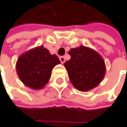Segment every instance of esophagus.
Listing matches in <instances>:
<instances>
[{
    "instance_id": "obj_1",
    "label": "esophagus",
    "mask_w": 127,
    "mask_h": 127,
    "mask_svg": "<svg viewBox=\"0 0 127 127\" xmlns=\"http://www.w3.org/2000/svg\"><path fill=\"white\" fill-rule=\"evenodd\" d=\"M59 60L61 62V64H64L65 62V57L64 56H60L59 57Z\"/></svg>"
}]
</instances>
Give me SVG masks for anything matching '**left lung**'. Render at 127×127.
<instances>
[{
    "label": "left lung",
    "instance_id": "1",
    "mask_svg": "<svg viewBox=\"0 0 127 127\" xmlns=\"http://www.w3.org/2000/svg\"><path fill=\"white\" fill-rule=\"evenodd\" d=\"M71 59L64 64L71 83L77 90L86 92L95 88L103 80L106 66L103 58L85 46L71 49Z\"/></svg>",
    "mask_w": 127,
    "mask_h": 127
}]
</instances>
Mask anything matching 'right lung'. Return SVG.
<instances>
[{
	"mask_svg": "<svg viewBox=\"0 0 127 127\" xmlns=\"http://www.w3.org/2000/svg\"><path fill=\"white\" fill-rule=\"evenodd\" d=\"M59 64L56 54H51L47 49L39 46L19 56L16 71L24 85L33 90H40L49 81L53 68Z\"/></svg>",
	"mask_w": 127,
	"mask_h": 127,
	"instance_id": "obj_1",
	"label": "right lung"
}]
</instances>
